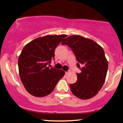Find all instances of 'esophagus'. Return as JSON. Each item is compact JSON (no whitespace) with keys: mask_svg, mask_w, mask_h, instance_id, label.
Here are the masks:
<instances>
[{"mask_svg":"<svg viewBox=\"0 0 123 123\" xmlns=\"http://www.w3.org/2000/svg\"><path fill=\"white\" fill-rule=\"evenodd\" d=\"M70 73V71H68L66 72V73H65V74H66V75H68V74Z\"/></svg>","mask_w":123,"mask_h":123,"instance_id":"34e87169","label":"esophagus"}]
</instances>
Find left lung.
I'll return each mask as SVG.
<instances>
[{
  "label": "left lung",
  "mask_w": 123,
  "mask_h": 123,
  "mask_svg": "<svg viewBox=\"0 0 123 123\" xmlns=\"http://www.w3.org/2000/svg\"><path fill=\"white\" fill-rule=\"evenodd\" d=\"M62 45H67L74 53L80 67L77 81L70 87L75 96L82 99H90L101 90L107 74L108 62L103 48L90 38L72 35L64 39Z\"/></svg>",
  "instance_id": "obj_1"
}]
</instances>
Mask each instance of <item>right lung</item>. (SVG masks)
Instances as JSON below:
<instances>
[{
    "label": "right lung",
    "mask_w": 123,
    "mask_h": 123,
    "mask_svg": "<svg viewBox=\"0 0 123 123\" xmlns=\"http://www.w3.org/2000/svg\"><path fill=\"white\" fill-rule=\"evenodd\" d=\"M67 36L61 34L40 37L23 48L18 57L19 74L25 89L32 96H48L64 76V71L49 66L55 57L56 47Z\"/></svg>",
    "instance_id": "add662e5"
}]
</instances>
